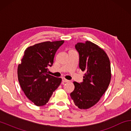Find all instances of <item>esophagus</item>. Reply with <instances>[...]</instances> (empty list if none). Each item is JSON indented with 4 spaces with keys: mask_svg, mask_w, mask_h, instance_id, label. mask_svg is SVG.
<instances>
[{
    "mask_svg": "<svg viewBox=\"0 0 131 131\" xmlns=\"http://www.w3.org/2000/svg\"><path fill=\"white\" fill-rule=\"evenodd\" d=\"M62 81L63 83H66V82H69V81L68 80H66V79L65 78H63L62 80Z\"/></svg>",
    "mask_w": 131,
    "mask_h": 131,
    "instance_id": "1",
    "label": "esophagus"
}]
</instances>
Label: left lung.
Returning <instances> with one entry per match:
<instances>
[{
  "label": "left lung",
  "instance_id": "left-lung-1",
  "mask_svg": "<svg viewBox=\"0 0 131 131\" xmlns=\"http://www.w3.org/2000/svg\"><path fill=\"white\" fill-rule=\"evenodd\" d=\"M75 48L79 54V68L86 73L82 83L73 82L75 87L70 96L79 108L87 109L98 102L107 89L110 62L106 53L92 42L78 43Z\"/></svg>",
  "mask_w": 131,
  "mask_h": 131
}]
</instances>
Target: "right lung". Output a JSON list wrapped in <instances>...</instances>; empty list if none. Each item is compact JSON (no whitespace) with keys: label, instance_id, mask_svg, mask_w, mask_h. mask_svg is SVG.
Returning a JSON list of instances; mask_svg holds the SVG:
<instances>
[{"label":"right lung","instance_id":"obj_1","mask_svg":"<svg viewBox=\"0 0 131 131\" xmlns=\"http://www.w3.org/2000/svg\"><path fill=\"white\" fill-rule=\"evenodd\" d=\"M63 40L45 41L28 47L18 66V79L26 97L37 106L45 105L59 87L61 78L51 76L48 66L54 63Z\"/></svg>","mask_w":131,"mask_h":131}]
</instances>
